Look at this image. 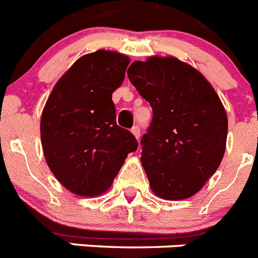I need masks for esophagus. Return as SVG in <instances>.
Returning <instances> with one entry per match:
<instances>
[{"instance_id": "esophagus-1", "label": "esophagus", "mask_w": 258, "mask_h": 258, "mask_svg": "<svg viewBox=\"0 0 258 258\" xmlns=\"http://www.w3.org/2000/svg\"><path fill=\"white\" fill-rule=\"evenodd\" d=\"M132 133H133V136L136 137L137 140H140V137H141L140 126H133V127H132Z\"/></svg>"}]
</instances>
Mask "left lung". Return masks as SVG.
Returning <instances> with one entry per match:
<instances>
[{"label":"left lung","mask_w":258,"mask_h":258,"mask_svg":"<svg viewBox=\"0 0 258 258\" xmlns=\"http://www.w3.org/2000/svg\"><path fill=\"white\" fill-rule=\"evenodd\" d=\"M127 77L154 113L141 140L152 192L165 200L192 197L226 149L227 115L220 97L197 68L174 56L133 61Z\"/></svg>","instance_id":"8db88e82"}]
</instances>
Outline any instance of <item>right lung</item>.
<instances>
[{
    "mask_svg": "<svg viewBox=\"0 0 258 258\" xmlns=\"http://www.w3.org/2000/svg\"><path fill=\"white\" fill-rule=\"evenodd\" d=\"M129 61L109 50L79 58L52 88L41 115L45 160L55 178L80 197L106 192L138 147L133 134L116 124L112 102Z\"/></svg>",
    "mask_w": 258,
    "mask_h": 258,
    "instance_id": "1",
    "label": "right lung"
}]
</instances>
